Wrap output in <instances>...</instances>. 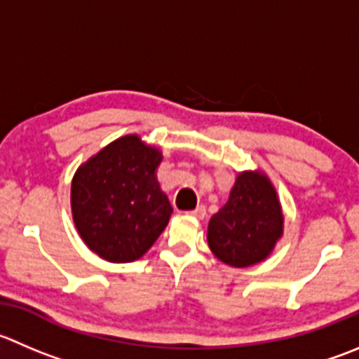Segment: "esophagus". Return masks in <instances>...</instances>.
Segmentation results:
<instances>
[{
	"label": "esophagus",
	"mask_w": 359,
	"mask_h": 359,
	"mask_svg": "<svg viewBox=\"0 0 359 359\" xmlns=\"http://www.w3.org/2000/svg\"><path fill=\"white\" fill-rule=\"evenodd\" d=\"M189 214L193 215V217H196V219H203L205 214H207V210H205L203 205H200V207H196L194 210H191Z\"/></svg>",
	"instance_id": "obj_1"
}]
</instances>
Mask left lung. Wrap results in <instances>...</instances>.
<instances>
[{
	"label": "left lung",
	"instance_id": "obj_1",
	"mask_svg": "<svg viewBox=\"0 0 359 359\" xmlns=\"http://www.w3.org/2000/svg\"><path fill=\"white\" fill-rule=\"evenodd\" d=\"M284 215L276 187L261 172H242L228 201L208 222V247L229 266L266 259L283 236Z\"/></svg>",
	"mask_w": 359,
	"mask_h": 359
}]
</instances>
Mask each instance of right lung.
Masks as SVG:
<instances>
[{
    "label": "right lung",
    "mask_w": 359,
    "mask_h": 359,
    "mask_svg": "<svg viewBox=\"0 0 359 359\" xmlns=\"http://www.w3.org/2000/svg\"><path fill=\"white\" fill-rule=\"evenodd\" d=\"M161 159V151L126 135L79 166L72 180L73 221L100 257L138 259L166 228L173 210L156 179Z\"/></svg>",
    "instance_id": "1"
}]
</instances>
